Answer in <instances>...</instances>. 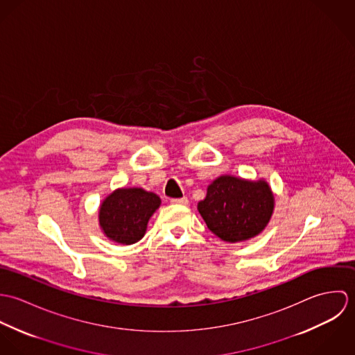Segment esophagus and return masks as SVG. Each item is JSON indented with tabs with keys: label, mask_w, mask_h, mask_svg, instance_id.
Returning a JSON list of instances; mask_svg holds the SVG:
<instances>
[{
	"label": "esophagus",
	"mask_w": 355,
	"mask_h": 355,
	"mask_svg": "<svg viewBox=\"0 0 355 355\" xmlns=\"http://www.w3.org/2000/svg\"><path fill=\"white\" fill-rule=\"evenodd\" d=\"M171 202L173 203V205H182V206H186V205H189V200H187L186 197H183V198H179V200H172Z\"/></svg>",
	"instance_id": "obj_1"
}]
</instances>
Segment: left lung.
Wrapping results in <instances>:
<instances>
[{"mask_svg": "<svg viewBox=\"0 0 355 355\" xmlns=\"http://www.w3.org/2000/svg\"><path fill=\"white\" fill-rule=\"evenodd\" d=\"M207 228L228 243L259 235L275 210V196L265 179L250 180L234 175L216 178L197 206Z\"/></svg>", "mask_w": 355, "mask_h": 355, "instance_id": "1", "label": "left lung"}]
</instances>
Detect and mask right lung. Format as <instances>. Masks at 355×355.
<instances>
[{
    "label": "right lung",
    "instance_id": "add662e5",
    "mask_svg": "<svg viewBox=\"0 0 355 355\" xmlns=\"http://www.w3.org/2000/svg\"><path fill=\"white\" fill-rule=\"evenodd\" d=\"M159 205L161 200L157 194L141 187L116 189L102 201L98 209L102 234L120 245L139 242Z\"/></svg>",
    "mask_w": 355,
    "mask_h": 355
}]
</instances>
